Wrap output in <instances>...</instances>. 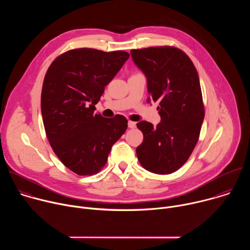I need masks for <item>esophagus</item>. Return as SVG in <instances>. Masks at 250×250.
<instances>
[{
  "mask_svg": "<svg viewBox=\"0 0 250 250\" xmlns=\"http://www.w3.org/2000/svg\"><path fill=\"white\" fill-rule=\"evenodd\" d=\"M127 125H128V127H129V128H134V127L136 126V124H135L134 122H131V121H129Z\"/></svg>",
  "mask_w": 250,
  "mask_h": 250,
  "instance_id": "1",
  "label": "esophagus"
}]
</instances>
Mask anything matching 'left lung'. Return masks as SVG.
<instances>
[{"instance_id":"8db88e82","label":"left lung","mask_w":250,"mask_h":250,"mask_svg":"<svg viewBox=\"0 0 250 250\" xmlns=\"http://www.w3.org/2000/svg\"><path fill=\"white\" fill-rule=\"evenodd\" d=\"M130 54L147 78L150 98L159 102L161 117L156 127L146 121L136 124L144 133L137 159L152 173L171 174L185 164L199 140L205 108L198 72L190 57L174 46L132 49Z\"/></svg>"}]
</instances>
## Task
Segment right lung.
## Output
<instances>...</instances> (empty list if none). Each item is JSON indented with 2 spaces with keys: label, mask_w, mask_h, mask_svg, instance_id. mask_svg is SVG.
<instances>
[{
  "label": "right lung",
  "mask_w": 250,
  "mask_h": 250,
  "mask_svg": "<svg viewBox=\"0 0 250 250\" xmlns=\"http://www.w3.org/2000/svg\"><path fill=\"white\" fill-rule=\"evenodd\" d=\"M128 57L123 50L77 48L60 54L47 69L42 91L46 137L60 161L77 175L100 172L126 130L124 116L106 119L94 111Z\"/></svg>",
  "instance_id": "obj_1"
}]
</instances>
